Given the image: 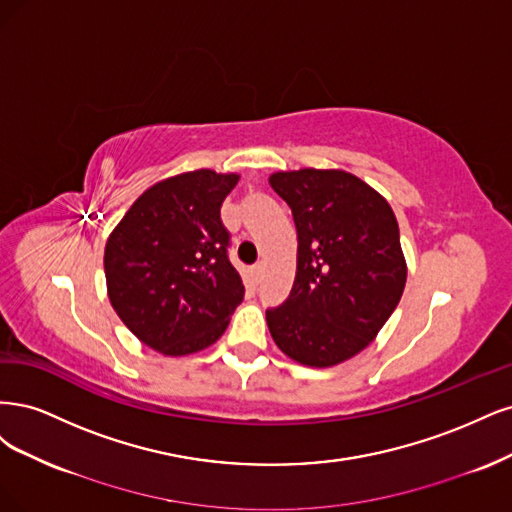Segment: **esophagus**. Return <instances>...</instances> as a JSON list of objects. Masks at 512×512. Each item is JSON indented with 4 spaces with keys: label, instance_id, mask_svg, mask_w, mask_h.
Returning <instances> with one entry per match:
<instances>
[{
    "label": "esophagus",
    "instance_id": "34e87169",
    "mask_svg": "<svg viewBox=\"0 0 512 512\" xmlns=\"http://www.w3.org/2000/svg\"><path fill=\"white\" fill-rule=\"evenodd\" d=\"M261 274H263V263L259 261V263H255V266H253V276H255V280H259Z\"/></svg>",
    "mask_w": 512,
    "mask_h": 512
}]
</instances>
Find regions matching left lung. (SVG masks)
Listing matches in <instances>:
<instances>
[{
    "mask_svg": "<svg viewBox=\"0 0 512 512\" xmlns=\"http://www.w3.org/2000/svg\"><path fill=\"white\" fill-rule=\"evenodd\" d=\"M293 212L298 270L289 298L266 310L276 346L310 368L351 359L381 332L406 285L400 227L381 193L344 170L276 172Z\"/></svg>",
    "mask_w": 512,
    "mask_h": 512,
    "instance_id": "8db88e82",
    "label": "left lung"
}]
</instances>
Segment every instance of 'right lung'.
Here are the masks:
<instances>
[{"instance_id": "obj_1", "label": "right lung", "mask_w": 512, "mask_h": 512, "mask_svg": "<svg viewBox=\"0 0 512 512\" xmlns=\"http://www.w3.org/2000/svg\"><path fill=\"white\" fill-rule=\"evenodd\" d=\"M238 174L185 172L146 189L104 251L110 304L151 349L191 355L217 342L244 300L221 204Z\"/></svg>"}]
</instances>
